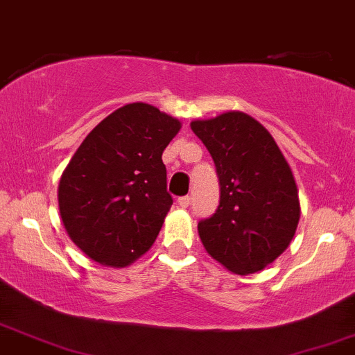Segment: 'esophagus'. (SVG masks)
<instances>
[{"instance_id":"1","label":"esophagus","mask_w":355,"mask_h":355,"mask_svg":"<svg viewBox=\"0 0 355 355\" xmlns=\"http://www.w3.org/2000/svg\"><path fill=\"white\" fill-rule=\"evenodd\" d=\"M177 204L180 205L182 209H187V207H189V205H190V197H189V196L180 197V198H178V200H177Z\"/></svg>"}]
</instances>
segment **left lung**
Returning a JSON list of instances; mask_svg holds the SVG:
<instances>
[{"label": "left lung", "mask_w": 355, "mask_h": 355, "mask_svg": "<svg viewBox=\"0 0 355 355\" xmlns=\"http://www.w3.org/2000/svg\"><path fill=\"white\" fill-rule=\"evenodd\" d=\"M190 128L209 150L220 185L216 214L198 222L205 251L236 275L264 270L297 232L293 171L270 131L246 112H222Z\"/></svg>", "instance_id": "1"}]
</instances>
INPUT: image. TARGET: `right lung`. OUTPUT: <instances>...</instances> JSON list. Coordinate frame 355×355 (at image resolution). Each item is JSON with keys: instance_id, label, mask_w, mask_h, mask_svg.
I'll return each instance as SVG.
<instances>
[{"instance_id": "1", "label": "right lung", "mask_w": 355, "mask_h": 355, "mask_svg": "<svg viewBox=\"0 0 355 355\" xmlns=\"http://www.w3.org/2000/svg\"><path fill=\"white\" fill-rule=\"evenodd\" d=\"M180 128L158 107L133 103L85 136L58 184L62 222L85 256L124 268L151 248L173 204L162 155Z\"/></svg>"}]
</instances>
